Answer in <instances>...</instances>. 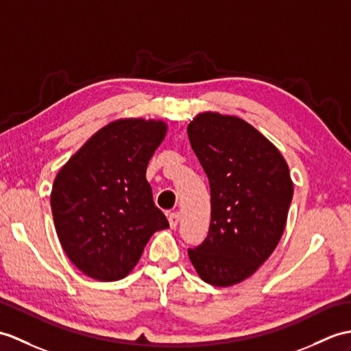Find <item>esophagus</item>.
<instances>
[{"label":"esophagus","instance_id":"1","mask_svg":"<svg viewBox=\"0 0 351 351\" xmlns=\"http://www.w3.org/2000/svg\"><path fill=\"white\" fill-rule=\"evenodd\" d=\"M179 223V213H170L169 214V224L172 229H176V226Z\"/></svg>","mask_w":351,"mask_h":351}]
</instances>
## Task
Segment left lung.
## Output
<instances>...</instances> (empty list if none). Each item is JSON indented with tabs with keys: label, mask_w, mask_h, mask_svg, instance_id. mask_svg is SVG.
Instances as JSON below:
<instances>
[{
	"label": "left lung",
	"mask_w": 351,
	"mask_h": 351,
	"mask_svg": "<svg viewBox=\"0 0 351 351\" xmlns=\"http://www.w3.org/2000/svg\"><path fill=\"white\" fill-rule=\"evenodd\" d=\"M186 133L210 189L209 232L189 256L203 281L229 287L254 274L278 245L293 197L289 166L238 117L200 113Z\"/></svg>",
	"instance_id": "8db88e82"
}]
</instances>
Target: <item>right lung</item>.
<instances>
[{"instance_id": "right-lung-1", "label": "right lung", "mask_w": 351, "mask_h": 351, "mask_svg": "<svg viewBox=\"0 0 351 351\" xmlns=\"http://www.w3.org/2000/svg\"><path fill=\"white\" fill-rule=\"evenodd\" d=\"M166 132L162 121H113L55 178L51 208L56 234L71 263L94 280L124 278L151 236L169 227L146 181V167Z\"/></svg>"}]
</instances>
